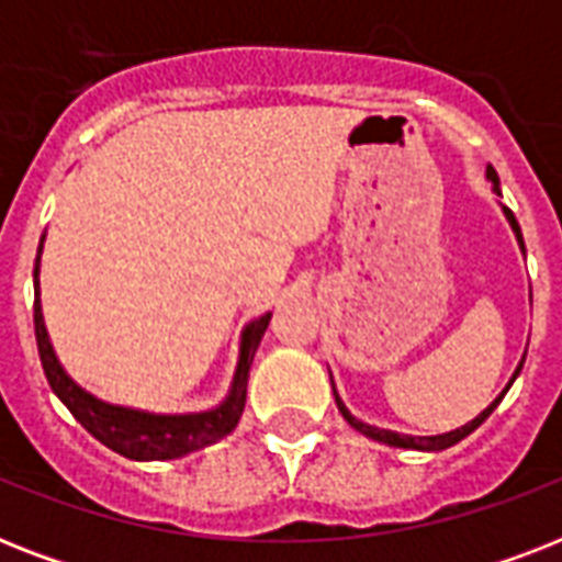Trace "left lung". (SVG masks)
Masks as SVG:
<instances>
[{
  "label": "left lung",
  "instance_id": "left-lung-1",
  "mask_svg": "<svg viewBox=\"0 0 562 562\" xmlns=\"http://www.w3.org/2000/svg\"><path fill=\"white\" fill-rule=\"evenodd\" d=\"M487 178L493 180V189H496V192H498V175H496V169H493V166H487ZM505 215H507V221H510V227H514L516 238H519V247H522V250H525L522 229H519V224H516L514 212H510L505 206ZM522 364H525V359L519 361V368H516L514 379H516V375H519ZM514 379H510V384H514ZM510 384H507L505 391L498 393L496 400H493V405L481 411L479 417L472 419V423H467V426H461V428H454V431H446V435H435V437L396 435V431H387V428L368 426V423H361V419L352 417L350 411H347V405H344V402H341V396H338V391H335V402H338V411H341V414H344V419H347V423H350V426L356 428V431H361V435H364V437H373V440H379V443L400 446V449H419V452H440V449H449V446H454V443H458V440H463V437H467V435H472V431H475V428H479L481 423H484V419H487L490 414H493V411H496V405H498V402H502V396H505V393L510 391ZM333 387H335V384H333Z\"/></svg>",
  "mask_w": 562,
  "mask_h": 562
}]
</instances>
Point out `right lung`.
Wrapping results in <instances>:
<instances>
[{
    "label": "right lung",
    "instance_id": "obj_1",
    "mask_svg": "<svg viewBox=\"0 0 562 562\" xmlns=\"http://www.w3.org/2000/svg\"><path fill=\"white\" fill-rule=\"evenodd\" d=\"M40 250H43V238H40ZM40 250L37 262H34V335H37L40 361H43V370H46V379L52 391L57 393V400L72 411V417L95 440H101L113 452L125 454L131 461H171V458H183V454L215 443L238 426V417H241L247 400V375H250L256 347L268 329L271 312L254 321L241 333V350H238L233 387L218 408L201 411V414H148V411L119 408V405H108V402L81 391L60 368V361L52 350V341H48L46 324H43V308H40Z\"/></svg>",
    "mask_w": 562,
    "mask_h": 562
}]
</instances>
